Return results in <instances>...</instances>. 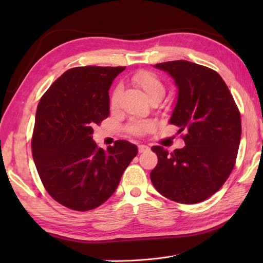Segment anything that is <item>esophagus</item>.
<instances>
[{
  "instance_id": "1",
  "label": "esophagus",
  "mask_w": 263,
  "mask_h": 263,
  "mask_svg": "<svg viewBox=\"0 0 263 263\" xmlns=\"http://www.w3.org/2000/svg\"><path fill=\"white\" fill-rule=\"evenodd\" d=\"M138 149H139V153H140V154L149 152V147L146 146V144H140V146L138 147Z\"/></svg>"
}]
</instances>
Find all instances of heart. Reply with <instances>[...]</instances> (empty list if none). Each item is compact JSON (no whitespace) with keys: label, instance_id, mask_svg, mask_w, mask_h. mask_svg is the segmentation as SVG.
I'll return each mask as SVG.
<instances>
[{"label":"heart","instance_id":"heart-1","mask_svg":"<svg viewBox=\"0 0 263 263\" xmlns=\"http://www.w3.org/2000/svg\"><path fill=\"white\" fill-rule=\"evenodd\" d=\"M132 82L135 83L137 87H139L141 90L146 93V96L149 98L152 103H159L161 99L164 98L166 93V88L164 86L163 81L159 78L154 74L153 72L149 71H140L132 77ZM121 96V87H116L113 92L110 95L109 104L110 107H116L119 104V99ZM152 127V124L148 122H137L132 123L128 127L133 135H141L144 131H148Z\"/></svg>","mask_w":263,"mask_h":263}]
</instances>
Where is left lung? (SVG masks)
I'll list each match as a JSON object with an SVG mask.
<instances>
[{
	"instance_id": "left-lung-1",
	"label": "left lung",
	"mask_w": 263,
	"mask_h": 263,
	"mask_svg": "<svg viewBox=\"0 0 263 263\" xmlns=\"http://www.w3.org/2000/svg\"><path fill=\"white\" fill-rule=\"evenodd\" d=\"M155 68L175 82L177 98L170 123L186 135L185 146L172 154L160 146L152 148L158 164L150 178L165 198L198 203L215 194L231 175L241 141V115L216 71L184 60Z\"/></svg>"
}]
</instances>
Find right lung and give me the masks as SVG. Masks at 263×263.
Masks as SVG:
<instances>
[{
	"label": "right lung",
	"instance_id": "1",
	"mask_svg": "<svg viewBox=\"0 0 263 263\" xmlns=\"http://www.w3.org/2000/svg\"><path fill=\"white\" fill-rule=\"evenodd\" d=\"M125 66L70 69L49 87L38 104L31 141L32 158L49 195L78 211L109 199L138 147L119 140L98 148L95 124L109 115L108 90Z\"/></svg>",
	"mask_w": 263,
	"mask_h": 263
}]
</instances>
